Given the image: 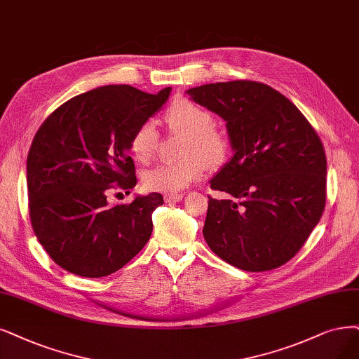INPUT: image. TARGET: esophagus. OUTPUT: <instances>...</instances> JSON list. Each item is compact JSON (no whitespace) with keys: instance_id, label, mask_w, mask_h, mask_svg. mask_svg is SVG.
<instances>
[{"instance_id":"esophagus-1","label":"esophagus","mask_w":359,"mask_h":359,"mask_svg":"<svg viewBox=\"0 0 359 359\" xmlns=\"http://www.w3.org/2000/svg\"><path fill=\"white\" fill-rule=\"evenodd\" d=\"M164 200L167 203H179L183 200V194H167L164 195Z\"/></svg>"}]
</instances>
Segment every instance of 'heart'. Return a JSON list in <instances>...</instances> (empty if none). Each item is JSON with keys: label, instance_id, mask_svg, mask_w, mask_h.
<instances>
[{"label": "heart", "instance_id": "obj_1", "mask_svg": "<svg viewBox=\"0 0 359 359\" xmlns=\"http://www.w3.org/2000/svg\"><path fill=\"white\" fill-rule=\"evenodd\" d=\"M165 116L170 126L189 136L184 151L188 159L177 164H159L151 168L144 172L143 183L151 191L179 192L203 177L205 158L208 163L219 161L226 149V143L213 128V115L188 99L176 100L170 106ZM158 140L159 135L155 123L144 121L131 135L130 151L139 163L146 164L154 158Z\"/></svg>", "mask_w": 359, "mask_h": 359}]
</instances>
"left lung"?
Listing matches in <instances>:
<instances>
[{"instance_id": "8db88e82", "label": "left lung", "mask_w": 359, "mask_h": 359, "mask_svg": "<svg viewBox=\"0 0 359 359\" xmlns=\"http://www.w3.org/2000/svg\"><path fill=\"white\" fill-rule=\"evenodd\" d=\"M226 123L232 158L210 180L226 200L208 196L204 238L232 266L263 272L296 256L325 207L324 146L280 91L256 81L187 90Z\"/></svg>"}]
</instances>
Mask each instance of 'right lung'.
Listing matches in <instances>:
<instances>
[{
    "instance_id": "add662e5",
    "label": "right lung",
    "mask_w": 359,
    "mask_h": 359,
    "mask_svg": "<svg viewBox=\"0 0 359 359\" xmlns=\"http://www.w3.org/2000/svg\"><path fill=\"white\" fill-rule=\"evenodd\" d=\"M170 91L93 88L59 106L36 131L26 161L29 216L38 241L65 271L111 275L149 241L163 195H136L128 205H111L106 195L136 187L131 135L163 108Z\"/></svg>"
}]
</instances>
